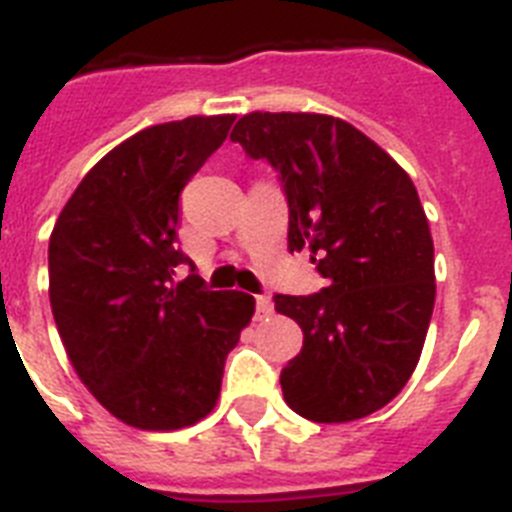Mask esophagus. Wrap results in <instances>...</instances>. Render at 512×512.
<instances>
[{
    "instance_id": "1",
    "label": "esophagus",
    "mask_w": 512,
    "mask_h": 512,
    "mask_svg": "<svg viewBox=\"0 0 512 512\" xmlns=\"http://www.w3.org/2000/svg\"><path fill=\"white\" fill-rule=\"evenodd\" d=\"M271 312H274V302H271V297L266 295L256 297V315H259V318H266V315H271Z\"/></svg>"
}]
</instances>
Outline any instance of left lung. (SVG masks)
<instances>
[{"label":"left lung","mask_w":512,"mask_h":512,"mask_svg":"<svg viewBox=\"0 0 512 512\" xmlns=\"http://www.w3.org/2000/svg\"><path fill=\"white\" fill-rule=\"evenodd\" d=\"M233 143L279 171L289 253L328 279L318 295H277L302 328L282 369L284 400L315 423H351L395 400L413 377L436 302L433 238L418 189L351 122L318 112H248Z\"/></svg>","instance_id":"1"}]
</instances>
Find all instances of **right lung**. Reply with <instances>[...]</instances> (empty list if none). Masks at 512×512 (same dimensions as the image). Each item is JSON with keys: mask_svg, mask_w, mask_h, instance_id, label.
<instances>
[{"mask_svg": "<svg viewBox=\"0 0 512 512\" xmlns=\"http://www.w3.org/2000/svg\"><path fill=\"white\" fill-rule=\"evenodd\" d=\"M235 115L161 122L102 156L63 205L48 295L66 356L107 413L176 431L212 413L225 356L251 323L246 292H210L176 248L179 194Z\"/></svg>", "mask_w": 512, "mask_h": 512, "instance_id": "1", "label": "right lung"}]
</instances>
